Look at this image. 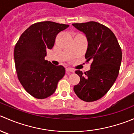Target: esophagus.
I'll return each mask as SVG.
<instances>
[{"label": "esophagus", "instance_id": "34e87169", "mask_svg": "<svg viewBox=\"0 0 134 134\" xmlns=\"http://www.w3.org/2000/svg\"><path fill=\"white\" fill-rule=\"evenodd\" d=\"M66 71H67V72H74V70L72 69H71V68H67L66 69Z\"/></svg>", "mask_w": 134, "mask_h": 134}]
</instances>
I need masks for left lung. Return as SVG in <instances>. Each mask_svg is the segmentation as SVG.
Instances as JSON below:
<instances>
[{
	"mask_svg": "<svg viewBox=\"0 0 134 134\" xmlns=\"http://www.w3.org/2000/svg\"><path fill=\"white\" fill-rule=\"evenodd\" d=\"M86 35L88 46L85 58L92 61L91 69L85 75L76 71L80 78L74 86L78 98L93 102L107 93L115 82L122 61V51L115 36L108 27L94 21L72 24Z\"/></svg>",
	"mask_w": 134,
	"mask_h": 134,
	"instance_id": "left-lung-1",
	"label": "left lung"
}]
</instances>
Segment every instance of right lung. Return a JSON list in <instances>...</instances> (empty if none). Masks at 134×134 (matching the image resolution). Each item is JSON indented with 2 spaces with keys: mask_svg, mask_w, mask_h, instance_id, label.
Segmentation results:
<instances>
[{
  "mask_svg": "<svg viewBox=\"0 0 134 134\" xmlns=\"http://www.w3.org/2000/svg\"><path fill=\"white\" fill-rule=\"evenodd\" d=\"M69 25L52 21L35 23L22 34L14 49L19 80L30 94L43 99L55 92L65 69L45 60L47 50L52 49L58 34Z\"/></svg>",
  "mask_w": 134,
  "mask_h": 134,
  "instance_id": "right-lung-1",
  "label": "right lung"
}]
</instances>
